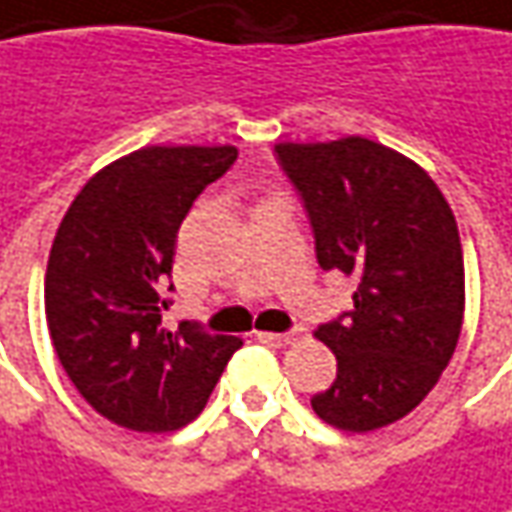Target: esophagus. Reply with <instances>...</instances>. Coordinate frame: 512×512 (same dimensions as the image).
<instances>
[{
  "label": "esophagus",
  "instance_id": "esophagus-1",
  "mask_svg": "<svg viewBox=\"0 0 512 512\" xmlns=\"http://www.w3.org/2000/svg\"><path fill=\"white\" fill-rule=\"evenodd\" d=\"M256 337L264 340V343H276V345H290L301 337V331H284V334H267V331H256Z\"/></svg>",
  "mask_w": 512,
  "mask_h": 512
}]
</instances>
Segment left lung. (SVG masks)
Returning a JSON list of instances; mask_svg holds the SVG:
<instances>
[{
	"label": "left lung",
	"instance_id": "obj_1",
	"mask_svg": "<svg viewBox=\"0 0 512 512\" xmlns=\"http://www.w3.org/2000/svg\"><path fill=\"white\" fill-rule=\"evenodd\" d=\"M276 155L306 206L317 264L359 278L354 309L315 331L337 379L312 410L345 432L382 429L424 401L460 340L457 220L426 169L362 136L281 142Z\"/></svg>",
	"mask_w": 512,
	"mask_h": 512
}]
</instances>
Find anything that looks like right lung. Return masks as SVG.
<instances>
[{"label":"right lung","instance_id":"obj_1","mask_svg":"<svg viewBox=\"0 0 512 512\" xmlns=\"http://www.w3.org/2000/svg\"><path fill=\"white\" fill-rule=\"evenodd\" d=\"M236 147H142L77 192L49 250L44 306L55 354L102 418L133 432L195 421L239 337L161 326L178 228ZM167 290H172V284Z\"/></svg>","mask_w":512,"mask_h":512}]
</instances>
